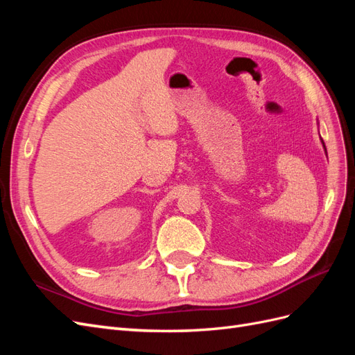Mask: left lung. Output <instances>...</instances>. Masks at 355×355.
<instances>
[{
	"instance_id": "left-lung-1",
	"label": "left lung",
	"mask_w": 355,
	"mask_h": 355,
	"mask_svg": "<svg viewBox=\"0 0 355 355\" xmlns=\"http://www.w3.org/2000/svg\"><path fill=\"white\" fill-rule=\"evenodd\" d=\"M321 142H323V141H321ZM323 145H324V142H323ZM324 149H326V146H324ZM327 154V153H326Z\"/></svg>"
}]
</instances>
